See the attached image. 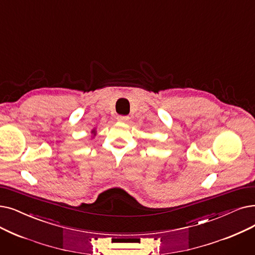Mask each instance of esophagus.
Returning a JSON list of instances; mask_svg holds the SVG:
<instances>
[{
	"instance_id": "esophagus-1",
	"label": "esophagus",
	"mask_w": 255,
	"mask_h": 255,
	"mask_svg": "<svg viewBox=\"0 0 255 255\" xmlns=\"http://www.w3.org/2000/svg\"><path fill=\"white\" fill-rule=\"evenodd\" d=\"M117 119L119 122H123V123H127V122L129 121V117H127V116H119Z\"/></svg>"
}]
</instances>
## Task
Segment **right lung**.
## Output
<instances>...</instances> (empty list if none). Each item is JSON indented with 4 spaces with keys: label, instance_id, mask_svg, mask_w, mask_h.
<instances>
[{
    "label": "right lung",
    "instance_id": "right-lung-1",
    "mask_svg": "<svg viewBox=\"0 0 255 255\" xmlns=\"http://www.w3.org/2000/svg\"><path fill=\"white\" fill-rule=\"evenodd\" d=\"M92 133H94V134H95V133H96V130H95V129H94V130H93V131H92Z\"/></svg>",
    "mask_w": 255,
    "mask_h": 255
}]
</instances>
